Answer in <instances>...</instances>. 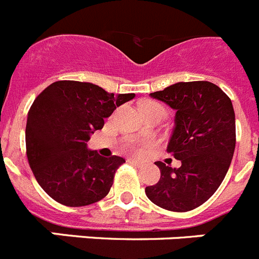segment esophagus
I'll return each instance as SVG.
<instances>
[{
	"label": "esophagus",
	"instance_id": "1",
	"mask_svg": "<svg viewBox=\"0 0 259 259\" xmlns=\"http://www.w3.org/2000/svg\"><path fill=\"white\" fill-rule=\"evenodd\" d=\"M127 162L130 164H134V166H136V167H143L144 166L143 162L137 161V159H134V158H130V159H127Z\"/></svg>",
	"mask_w": 259,
	"mask_h": 259
}]
</instances>
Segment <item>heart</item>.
<instances>
[{
  "instance_id": "b5f03b06",
  "label": "heart",
  "mask_w": 259,
  "mask_h": 259,
  "mask_svg": "<svg viewBox=\"0 0 259 259\" xmlns=\"http://www.w3.org/2000/svg\"><path fill=\"white\" fill-rule=\"evenodd\" d=\"M141 111H143L144 115H148V114L152 113H158V111L166 113L164 107L157 101H145L141 105ZM130 149H131L135 154H144V153L146 152V149H148V145H137V144H132V145H130Z\"/></svg>"
}]
</instances>
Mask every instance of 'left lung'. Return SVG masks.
Returning <instances> with one entry per match:
<instances>
[{"mask_svg": "<svg viewBox=\"0 0 259 259\" xmlns=\"http://www.w3.org/2000/svg\"><path fill=\"white\" fill-rule=\"evenodd\" d=\"M150 96L176 110L167 150L182 166L155 162L161 178L145 193L162 209L189 211L211 197L230 168L236 145L232 102L210 81L176 83Z\"/></svg>", "mask_w": 259, "mask_h": 259, "instance_id": "8db88e82", "label": "left lung"}]
</instances>
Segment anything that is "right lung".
Here are the masks:
<instances>
[{
	"instance_id": "1",
	"label": "right lung",
	"mask_w": 259,
	"mask_h": 259,
	"mask_svg": "<svg viewBox=\"0 0 259 259\" xmlns=\"http://www.w3.org/2000/svg\"><path fill=\"white\" fill-rule=\"evenodd\" d=\"M135 97L114 96L101 87L59 80L32 104L26 125V153L40 187L57 202L70 207L98 202L109 193L122 157L105 158L87 149L104 119Z\"/></svg>"
}]
</instances>
